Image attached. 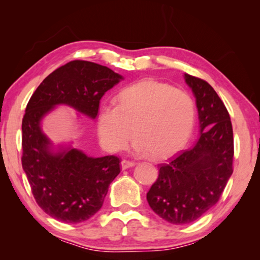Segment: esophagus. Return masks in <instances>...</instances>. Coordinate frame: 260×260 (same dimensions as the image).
Listing matches in <instances>:
<instances>
[{
	"label": "esophagus",
	"instance_id": "esophagus-1",
	"mask_svg": "<svg viewBox=\"0 0 260 260\" xmlns=\"http://www.w3.org/2000/svg\"><path fill=\"white\" fill-rule=\"evenodd\" d=\"M135 163L134 162H131V161H126V159H124V161L120 162V168L121 170H126V169H129L132 167H134Z\"/></svg>",
	"mask_w": 260,
	"mask_h": 260
}]
</instances>
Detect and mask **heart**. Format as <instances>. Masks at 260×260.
<instances>
[{
    "label": "heart",
    "mask_w": 260,
    "mask_h": 260,
    "mask_svg": "<svg viewBox=\"0 0 260 260\" xmlns=\"http://www.w3.org/2000/svg\"><path fill=\"white\" fill-rule=\"evenodd\" d=\"M118 105L104 104L97 114V134L109 152L124 148L133 134L134 150L162 159L176 152L189 139L196 119L190 93L155 80L125 87Z\"/></svg>",
    "instance_id": "b5f03b06"
}]
</instances>
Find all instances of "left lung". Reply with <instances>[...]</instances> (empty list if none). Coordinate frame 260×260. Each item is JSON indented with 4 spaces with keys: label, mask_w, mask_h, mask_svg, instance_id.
I'll return each mask as SVG.
<instances>
[{
    "label": "left lung",
    "mask_w": 260,
    "mask_h": 260,
    "mask_svg": "<svg viewBox=\"0 0 260 260\" xmlns=\"http://www.w3.org/2000/svg\"><path fill=\"white\" fill-rule=\"evenodd\" d=\"M196 98L200 137L189 150L159 165L146 199L152 210L172 224H186L219 201L233 174L234 133L230 116L207 81L183 75Z\"/></svg>",
    "instance_id": "left-lung-1"
}]
</instances>
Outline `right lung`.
<instances>
[{
  "label": "right lung",
  "instance_id": "obj_1",
  "mask_svg": "<svg viewBox=\"0 0 260 260\" xmlns=\"http://www.w3.org/2000/svg\"><path fill=\"white\" fill-rule=\"evenodd\" d=\"M123 79L105 66L75 60L49 75L26 105L22 168L39 207L59 221L79 223L97 213L120 172V161L115 155L88 156L73 142L56 145L43 132L42 121L58 106L93 120L105 92Z\"/></svg>",
  "mask_w": 260,
  "mask_h": 260
}]
</instances>
